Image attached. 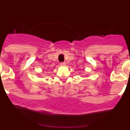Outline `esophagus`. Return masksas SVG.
Instances as JSON below:
<instances>
[{
    "mask_svg": "<svg viewBox=\"0 0 130 130\" xmlns=\"http://www.w3.org/2000/svg\"><path fill=\"white\" fill-rule=\"evenodd\" d=\"M60 65H61V66H65L66 65V63L65 62H61V63H60Z\"/></svg>",
    "mask_w": 130,
    "mask_h": 130,
    "instance_id": "obj_1",
    "label": "esophagus"
}]
</instances>
